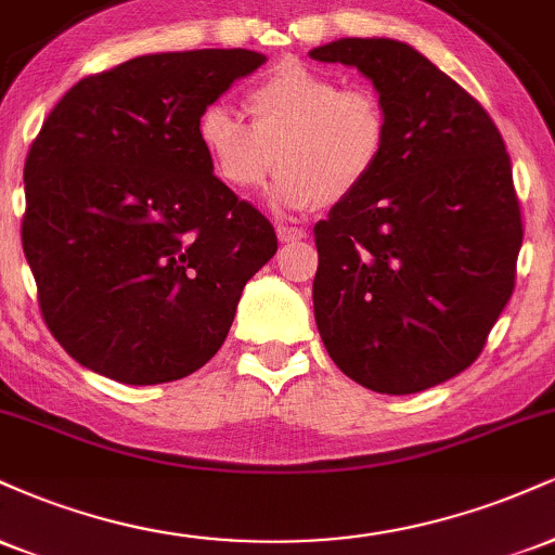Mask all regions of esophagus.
Here are the masks:
<instances>
[{
	"label": "esophagus",
	"mask_w": 555,
	"mask_h": 555,
	"mask_svg": "<svg viewBox=\"0 0 555 555\" xmlns=\"http://www.w3.org/2000/svg\"><path fill=\"white\" fill-rule=\"evenodd\" d=\"M276 234L282 242H297V240H305L308 237V229L302 227H289V224H279L276 227Z\"/></svg>",
	"instance_id": "34e87169"
}]
</instances>
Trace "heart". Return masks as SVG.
I'll list each match as a JSON object with an SVG mask.
<instances>
[{"label":"heart","mask_w":555,"mask_h":555,"mask_svg":"<svg viewBox=\"0 0 555 555\" xmlns=\"http://www.w3.org/2000/svg\"><path fill=\"white\" fill-rule=\"evenodd\" d=\"M250 122L229 106H206L197 140L221 182L256 193L282 167L276 201L289 208L347 201L388 154L391 122L371 88H341L331 75L282 62L245 93Z\"/></svg>","instance_id":"heart-1"}]
</instances>
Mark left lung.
<instances>
[{"label":"left lung","instance_id":"obj_1","mask_svg":"<svg viewBox=\"0 0 555 555\" xmlns=\"http://www.w3.org/2000/svg\"><path fill=\"white\" fill-rule=\"evenodd\" d=\"M373 80L391 122L373 180L315 224L313 308L344 375L417 393L480 358L517 282L521 208L490 114L393 38L310 52Z\"/></svg>","mask_w":555,"mask_h":555}]
</instances>
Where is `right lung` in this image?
<instances>
[{
	"label": "right lung",
	"instance_id": "right-lung-1",
	"mask_svg": "<svg viewBox=\"0 0 555 555\" xmlns=\"http://www.w3.org/2000/svg\"><path fill=\"white\" fill-rule=\"evenodd\" d=\"M266 62L247 49L145 54L88 75L25 158L23 253L65 352L130 386L184 378L224 344L276 232L240 201L197 119Z\"/></svg>",
	"mask_w": 555,
	"mask_h": 555
}]
</instances>
